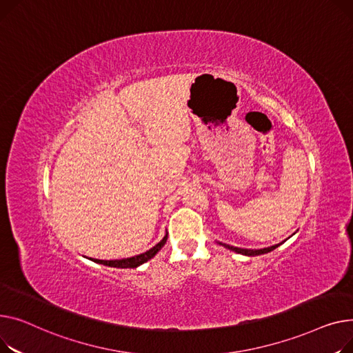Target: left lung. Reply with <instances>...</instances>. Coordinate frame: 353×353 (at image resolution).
<instances>
[{"instance_id": "left-lung-1", "label": "left lung", "mask_w": 353, "mask_h": 353, "mask_svg": "<svg viewBox=\"0 0 353 353\" xmlns=\"http://www.w3.org/2000/svg\"><path fill=\"white\" fill-rule=\"evenodd\" d=\"M219 243H221V242H219ZM221 245H223L225 248H228V250H231V251H234V252H236V254H242V255H246V256H256V255H262V254H268V252L274 251L275 248H278L279 245H282V242H281V243H276V245H274V246L263 248V250H243V248H236V246H231V245H226V243H221Z\"/></svg>"}]
</instances>
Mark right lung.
<instances>
[{"instance_id": "obj_1", "label": "right lung", "mask_w": 353, "mask_h": 353, "mask_svg": "<svg viewBox=\"0 0 353 353\" xmlns=\"http://www.w3.org/2000/svg\"><path fill=\"white\" fill-rule=\"evenodd\" d=\"M168 239V234L162 238V241H159L154 248H151L150 251L139 254L137 256H131V258H125V259H115V261H103V259H92L97 263H102L107 266H112V268H137L142 263H145L147 261H150L151 258H154L157 255V252L161 250V248L167 243Z\"/></svg>"}]
</instances>
